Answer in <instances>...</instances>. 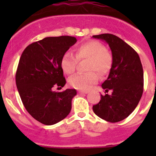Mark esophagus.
I'll return each mask as SVG.
<instances>
[{
    "instance_id": "esophagus-1",
    "label": "esophagus",
    "mask_w": 156,
    "mask_h": 156,
    "mask_svg": "<svg viewBox=\"0 0 156 156\" xmlns=\"http://www.w3.org/2000/svg\"><path fill=\"white\" fill-rule=\"evenodd\" d=\"M79 94H87L88 91L87 90H79L78 91Z\"/></svg>"
}]
</instances>
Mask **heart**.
<instances>
[{"mask_svg":"<svg viewBox=\"0 0 156 156\" xmlns=\"http://www.w3.org/2000/svg\"><path fill=\"white\" fill-rule=\"evenodd\" d=\"M75 55L66 52L60 60V66L67 75L75 72L78 61L87 59L88 61L86 70L87 73L77 74L71 77L69 83L72 87L81 90H86L97 84L98 73L103 77L109 72L112 66V55L106 47L98 41H88L78 45L75 49Z\"/></svg>","mask_w":156,"mask_h":156,"instance_id":"obj_1","label":"heart"}]
</instances>
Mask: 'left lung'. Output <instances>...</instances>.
<instances>
[{"label":"left lung","instance_id":"obj_1","mask_svg":"<svg viewBox=\"0 0 156 156\" xmlns=\"http://www.w3.org/2000/svg\"><path fill=\"white\" fill-rule=\"evenodd\" d=\"M108 44L112 50V66L102 87L111 95H102L93 106L94 112L106 122H118L135 109L144 92V70L138 53L123 40L112 34L94 35Z\"/></svg>","mask_w":156,"mask_h":156}]
</instances>
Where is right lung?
I'll return each instance as SVG.
<instances>
[{
	"instance_id": "right-lung-1",
	"label": "right lung",
	"mask_w": 156,
	"mask_h": 156,
	"mask_svg": "<svg viewBox=\"0 0 156 156\" xmlns=\"http://www.w3.org/2000/svg\"><path fill=\"white\" fill-rule=\"evenodd\" d=\"M76 41L72 36L48 37L29 44L21 55L16 73L17 89L28 112L44 125L60 122L71 111L75 89L55 92L52 88L66 83L60 60Z\"/></svg>"
}]
</instances>
